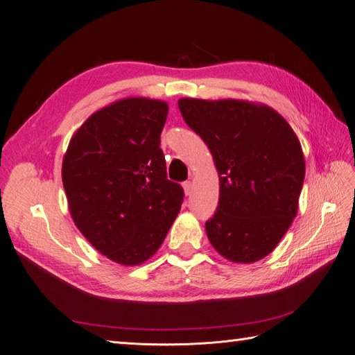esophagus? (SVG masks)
<instances>
[{"label": "esophagus", "instance_id": "esophagus-1", "mask_svg": "<svg viewBox=\"0 0 355 355\" xmlns=\"http://www.w3.org/2000/svg\"><path fill=\"white\" fill-rule=\"evenodd\" d=\"M184 191H185V196H191L192 194V182H189V180H187V182H184Z\"/></svg>", "mask_w": 355, "mask_h": 355}]
</instances>
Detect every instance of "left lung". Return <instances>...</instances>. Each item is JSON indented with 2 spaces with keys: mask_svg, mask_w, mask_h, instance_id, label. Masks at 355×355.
<instances>
[{
  "mask_svg": "<svg viewBox=\"0 0 355 355\" xmlns=\"http://www.w3.org/2000/svg\"><path fill=\"white\" fill-rule=\"evenodd\" d=\"M178 105L219 175V206L206 222L209 241L231 262L262 259L297 213L305 159L296 133L263 103L182 98Z\"/></svg>",
  "mask_w": 355,
  "mask_h": 355,
  "instance_id": "obj_1",
  "label": "left lung"
}]
</instances>
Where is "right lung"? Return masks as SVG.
Returning a JSON list of instances; mask_svg holds the SVG:
<instances>
[{
  "label": "right lung",
  "mask_w": 355,
  "mask_h": 355,
  "mask_svg": "<svg viewBox=\"0 0 355 355\" xmlns=\"http://www.w3.org/2000/svg\"><path fill=\"white\" fill-rule=\"evenodd\" d=\"M168 105L125 98L92 114L72 136L62 182L73 223L108 259L141 265L175 222L184 189L159 148Z\"/></svg>",
  "instance_id": "add662e5"
}]
</instances>
